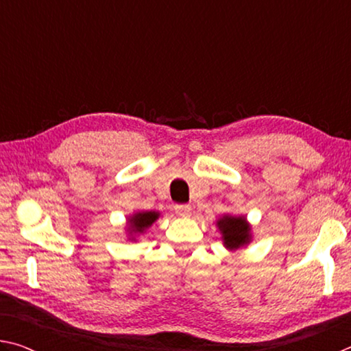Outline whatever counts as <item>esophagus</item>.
I'll use <instances>...</instances> for the list:
<instances>
[{
    "label": "esophagus",
    "mask_w": 351,
    "mask_h": 351,
    "mask_svg": "<svg viewBox=\"0 0 351 351\" xmlns=\"http://www.w3.org/2000/svg\"><path fill=\"white\" fill-rule=\"evenodd\" d=\"M175 210H176V213H180V215L187 217V215H190V212H192V207H190L189 204H176Z\"/></svg>",
    "instance_id": "1"
}]
</instances>
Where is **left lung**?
<instances>
[{
  "mask_svg": "<svg viewBox=\"0 0 351 351\" xmlns=\"http://www.w3.org/2000/svg\"><path fill=\"white\" fill-rule=\"evenodd\" d=\"M218 228L223 232L226 247L239 249L249 241V226L241 217H223L218 221Z\"/></svg>",
  "mask_w": 351,
  "mask_h": 351,
  "instance_id": "1",
  "label": "left lung"
}]
</instances>
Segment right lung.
<instances>
[{
	"mask_svg": "<svg viewBox=\"0 0 351 351\" xmlns=\"http://www.w3.org/2000/svg\"><path fill=\"white\" fill-rule=\"evenodd\" d=\"M156 218H158L156 212H142V213H136V215L130 219V223H132L133 230H136V232H142V230L147 229L148 226H152Z\"/></svg>",
	"mask_w": 351,
	"mask_h": 351,
	"instance_id": "right-lung-1",
	"label": "right lung"
}]
</instances>
